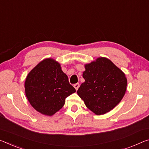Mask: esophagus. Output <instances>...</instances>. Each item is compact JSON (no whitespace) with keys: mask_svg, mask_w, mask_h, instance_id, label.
<instances>
[{"mask_svg":"<svg viewBox=\"0 0 149 149\" xmlns=\"http://www.w3.org/2000/svg\"><path fill=\"white\" fill-rule=\"evenodd\" d=\"M74 87H75V89H76V90H77V89H78V88L79 87V84H74Z\"/></svg>","mask_w":149,"mask_h":149,"instance_id":"34e87169","label":"esophagus"}]
</instances>
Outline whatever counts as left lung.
I'll return each instance as SVG.
<instances>
[{
	"label": "left lung",
	"instance_id": "obj_1",
	"mask_svg": "<svg viewBox=\"0 0 149 149\" xmlns=\"http://www.w3.org/2000/svg\"><path fill=\"white\" fill-rule=\"evenodd\" d=\"M85 82L77 93L86 107L100 115L119 104L125 93V75L109 59L101 57L85 65Z\"/></svg>",
	"mask_w": 149,
	"mask_h": 149
}]
</instances>
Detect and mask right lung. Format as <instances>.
<instances>
[{
  "mask_svg": "<svg viewBox=\"0 0 149 149\" xmlns=\"http://www.w3.org/2000/svg\"><path fill=\"white\" fill-rule=\"evenodd\" d=\"M24 87L30 105L48 116L62 109L65 98L75 92L60 63L52 58L42 60L30 71Z\"/></svg>",
  "mask_w": 149,
  "mask_h": 149,
  "instance_id": "obj_1",
  "label": "right lung"
}]
</instances>
